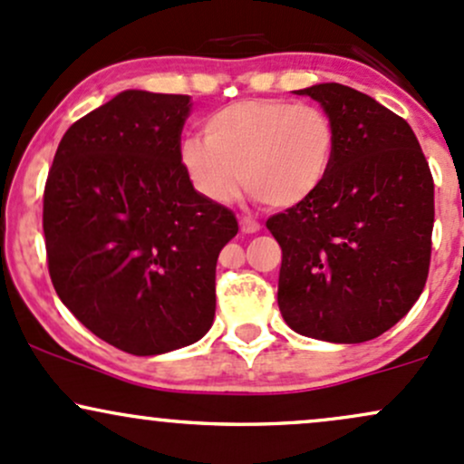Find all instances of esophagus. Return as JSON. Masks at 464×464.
I'll list each match as a JSON object with an SVG mask.
<instances>
[{
	"instance_id": "obj_1",
	"label": "esophagus",
	"mask_w": 464,
	"mask_h": 464,
	"mask_svg": "<svg viewBox=\"0 0 464 464\" xmlns=\"http://www.w3.org/2000/svg\"><path fill=\"white\" fill-rule=\"evenodd\" d=\"M240 228H242V233H248V236H253V233L259 231V224L256 220H251V218H242Z\"/></svg>"
}]
</instances>
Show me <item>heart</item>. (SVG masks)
<instances>
[{
	"label": "heart",
	"instance_id": "heart-1",
	"mask_svg": "<svg viewBox=\"0 0 464 464\" xmlns=\"http://www.w3.org/2000/svg\"><path fill=\"white\" fill-rule=\"evenodd\" d=\"M337 127L322 108L277 99H244L205 121V139L187 136L178 160L191 187L211 205L240 189L271 208L308 202L328 180Z\"/></svg>",
	"mask_w": 464,
	"mask_h": 464
}]
</instances>
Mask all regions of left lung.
Here are the masks:
<instances>
[{"mask_svg":"<svg viewBox=\"0 0 464 464\" xmlns=\"http://www.w3.org/2000/svg\"><path fill=\"white\" fill-rule=\"evenodd\" d=\"M310 96L337 127L324 187L268 218L282 246L277 304L295 333L363 343L405 317L427 282L434 180L411 127L363 92L317 83Z\"/></svg>","mask_w":464,"mask_h":464,"instance_id":"obj_1","label":"left lung"}]
</instances>
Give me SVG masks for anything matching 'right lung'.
<instances>
[{
    "label": "right lung",
    "mask_w": 464,
    "mask_h": 464,
    "mask_svg": "<svg viewBox=\"0 0 464 464\" xmlns=\"http://www.w3.org/2000/svg\"><path fill=\"white\" fill-rule=\"evenodd\" d=\"M191 96L125 90L70 125L44 191L50 279L99 339L136 356L196 343L216 317L233 211L178 160Z\"/></svg>",
    "instance_id": "1"
}]
</instances>
